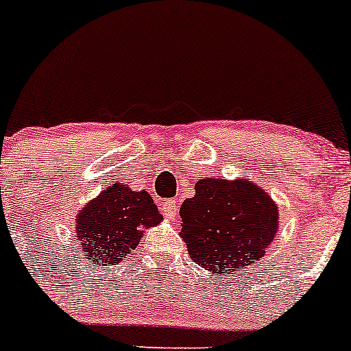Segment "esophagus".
<instances>
[{"mask_svg": "<svg viewBox=\"0 0 351 351\" xmlns=\"http://www.w3.org/2000/svg\"><path fill=\"white\" fill-rule=\"evenodd\" d=\"M177 210H179V207H177V200L174 199H167L162 204V212L167 219H176Z\"/></svg>", "mask_w": 351, "mask_h": 351, "instance_id": "obj_1", "label": "esophagus"}]
</instances>
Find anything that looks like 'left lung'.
I'll use <instances>...</instances> for the list:
<instances>
[{
    "instance_id": "left-lung-1",
    "label": "left lung",
    "mask_w": 351,
    "mask_h": 351,
    "mask_svg": "<svg viewBox=\"0 0 351 351\" xmlns=\"http://www.w3.org/2000/svg\"><path fill=\"white\" fill-rule=\"evenodd\" d=\"M179 214L192 261L220 275L257 262L278 230L275 202L245 179L199 180Z\"/></svg>"
}]
</instances>
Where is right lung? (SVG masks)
Wrapping results in <instances>:
<instances>
[{
    "instance_id": "1",
    "label": "right lung",
    "mask_w": 351,
    "mask_h": 351,
    "mask_svg": "<svg viewBox=\"0 0 351 351\" xmlns=\"http://www.w3.org/2000/svg\"><path fill=\"white\" fill-rule=\"evenodd\" d=\"M160 220L162 215L147 192L114 184L82 208L76 235L89 262L109 267L136 249L144 228Z\"/></svg>"
}]
</instances>
